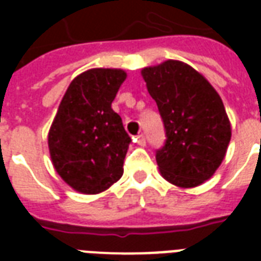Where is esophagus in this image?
Here are the masks:
<instances>
[{
  "instance_id": "obj_1",
  "label": "esophagus",
  "mask_w": 261,
  "mask_h": 261,
  "mask_svg": "<svg viewBox=\"0 0 261 261\" xmlns=\"http://www.w3.org/2000/svg\"><path fill=\"white\" fill-rule=\"evenodd\" d=\"M136 141H137V144L140 145V147H145V144H147V142H145V137L142 136V134H140V136H137Z\"/></svg>"
}]
</instances>
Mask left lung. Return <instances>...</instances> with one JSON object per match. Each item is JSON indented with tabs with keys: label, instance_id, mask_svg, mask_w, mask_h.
<instances>
[{
	"label": "left lung",
	"instance_id": "1",
	"mask_svg": "<svg viewBox=\"0 0 261 261\" xmlns=\"http://www.w3.org/2000/svg\"><path fill=\"white\" fill-rule=\"evenodd\" d=\"M141 75L166 130L156 152L161 175L179 189L200 186L222 164L232 136L222 99L204 75L179 60L145 67Z\"/></svg>",
	"mask_w": 261,
	"mask_h": 261
}]
</instances>
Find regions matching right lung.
<instances>
[{
	"label": "right lung",
	"mask_w": 261,
	"mask_h": 261,
	"mask_svg": "<svg viewBox=\"0 0 261 261\" xmlns=\"http://www.w3.org/2000/svg\"><path fill=\"white\" fill-rule=\"evenodd\" d=\"M124 69L92 68L75 76L48 130L56 172L75 192L99 194L123 176L131 138L112 102Z\"/></svg>",
	"instance_id": "1"
}]
</instances>
